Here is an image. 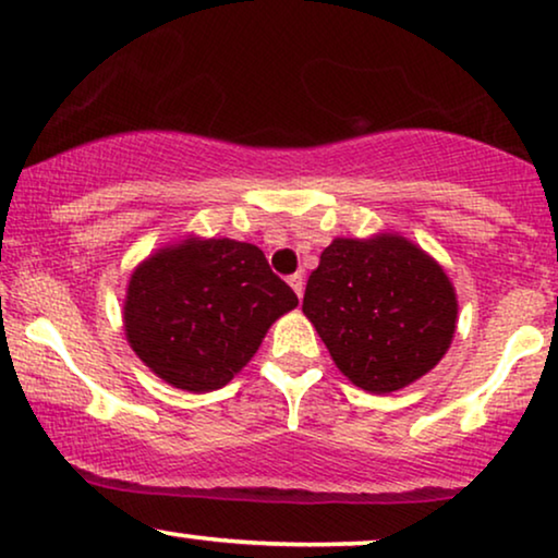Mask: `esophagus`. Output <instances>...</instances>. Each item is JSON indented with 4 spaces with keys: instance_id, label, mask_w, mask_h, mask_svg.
<instances>
[{
    "instance_id": "obj_1",
    "label": "esophagus",
    "mask_w": 558,
    "mask_h": 558,
    "mask_svg": "<svg viewBox=\"0 0 558 558\" xmlns=\"http://www.w3.org/2000/svg\"><path fill=\"white\" fill-rule=\"evenodd\" d=\"M287 281H289V287H292L294 292H296V296L304 294V279H302V274H292V277H289Z\"/></svg>"
}]
</instances>
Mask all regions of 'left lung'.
Segmentation results:
<instances>
[{
	"label": "left lung",
	"mask_w": 558,
	"mask_h": 558,
	"mask_svg": "<svg viewBox=\"0 0 558 558\" xmlns=\"http://www.w3.org/2000/svg\"><path fill=\"white\" fill-rule=\"evenodd\" d=\"M302 310L355 386L391 393L447 353L457 296L441 266L401 235L335 239L310 274Z\"/></svg>",
	"instance_id": "left-lung-1"
}]
</instances>
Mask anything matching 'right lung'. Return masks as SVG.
I'll use <instances>...</instances> for the list:
<instances>
[{"instance_id": "obj_1", "label": "right lung", "mask_w": 558, "mask_h": 558, "mask_svg": "<svg viewBox=\"0 0 558 558\" xmlns=\"http://www.w3.org/2000/svg\"><path fill=\"white\" fill-rule=\"evenodd\" d=\"M300 300L254 243L185 241L132 274L124 304L134 353L185 391L226 386Z\"/></svg>"}]
</instances>
